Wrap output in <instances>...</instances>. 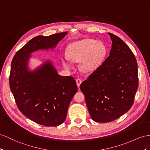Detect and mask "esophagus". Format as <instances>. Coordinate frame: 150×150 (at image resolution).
Masks as SVG:
<instances>
[{"label":"esophagus","mask_w":150,"mask_h":150,"mask_svg":"<svg viewBox=\"0 0 150 150\" xmlns=\"http://www.w3.org/2000/svg\"><path fill=\"white\" fill-rule=\"evenodd\" d=\"M76 85H77V87H80V84H81V83H82V80L80 79H76Z\"/></svg>","instance_id":"obj_1"}]
</instances>
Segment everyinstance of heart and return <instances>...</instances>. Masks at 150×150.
<instances>
[{"instance_id": "obj_1", "label": "heart", "mask_w": 150, "mask_h": 150, "mask_svg": "<svg viewBox=\"0 0 150 150\" xmlns=\"http://www.w3.org/2000/svg\"><path fill=\"white\" fill-rule=\"evenodd\" d=\"M106 54V48L101 42L91 38L73 42L67 50V55L70 60L80 62V68L85 72L94 71L101 66ZM66 67H70L69 60H63Z\"/></svg>"}]
</instances>
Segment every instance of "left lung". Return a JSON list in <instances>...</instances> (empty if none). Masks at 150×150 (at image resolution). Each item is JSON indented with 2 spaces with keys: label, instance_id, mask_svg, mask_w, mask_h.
Masks as SVG:
<instances>
[{
  "label": "left lung",
  "instance_id": "obj_1",
  "mask_svg": "<svg viewBox=\"0 0 150 150\" xmlns=\"http://www.w3.org/2000/svg\"><path fill=\"white\" fill-rule=\"evenodd\" d=\"M108 34L112 41L110 56L80 84L91 118L102 123L127 112L138 88L135 56L121 38Z\"/></svg>",
  "mask_w": 150,
  "mask_h": 150
}]
</instances>
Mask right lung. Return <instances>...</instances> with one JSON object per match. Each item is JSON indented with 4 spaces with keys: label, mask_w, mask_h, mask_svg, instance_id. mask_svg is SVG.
Returning <instances> with one entry per match:
<instances>
[{
    "label": "right lung",
    "mask_w": 150,
    "mask_h": 150,
    "mask_svg": "<svg viewBox=\"0 0 150 150\" xmlns=\"http://www.w3.org/2000/svg\"><path fill=\"white\" fill-rule=\"evenodd\" d=\"M67 34L33 38L16 53L11 63L9 86L18 108L26 117L42 125L63 124L77 86L73 76L57 74L50 59L32 70L29 61L34 52L53 50Z\"/></svg>",
    "instance_id": "add662e5"
}]
</instances>
